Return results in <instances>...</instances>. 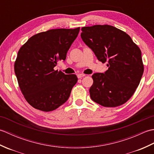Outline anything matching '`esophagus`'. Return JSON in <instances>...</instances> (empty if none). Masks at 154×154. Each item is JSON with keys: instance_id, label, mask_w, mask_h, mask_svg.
<instances>
[{"instance_id": "1", "label": "esophagus", "mask_w": 154, "mask_h": 154, "mask_svg": "<svg viewBox=\"0 0 154 154\" xmlns=\"http://www.w3.org/2000/svg\"><path fill=\"white\" fill-rule=\"evenodd\" d=\"M85 75L82 74V73H79V74L77 75V77L79 78V79H80V78H82V77H85Z\"/></svg>"}]
</instances>
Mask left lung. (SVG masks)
I'll use <instances>...</instances> for the list:
<instances>
[{
    "label": "left lung",
    "mask_w": 154,
    "mask_h": 154,
    "mask_svg": "<svg viewBox=\"0 0 154 154\" xmlns=\"http://www.w3.org/2000/svg\"><path fill=\"white\" fill-rule=\"evenodd\" d=\"M81 31L83 41L109 67L104 73L92 75L91 99L105 107L122 105L133 95L142 77L141 50L128 34L112 26L94 25Z\"/></svg>",
    "instance_id": "left-lung-1"
}]
</instances>
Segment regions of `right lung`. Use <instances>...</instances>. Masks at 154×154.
<instances>
[{
	"instance_id": "1",
	"label": "right lung",
	"mask_w": 154,
	"mask_h": 154,
	"mask_svg": "<svg viewBox=\"0 0 154 154\" xmlns=\"http://www.w3.org/2000/svg\"><path fill=\"white\" fill-rule=\"evenodd\" d=\"M80 28L52 29L34 35L20 48L14 72L25 99L34 109L54 110L65 103L77 82L74 74L54 70L67 51Z\"/></svg>"
}]
</instances>
